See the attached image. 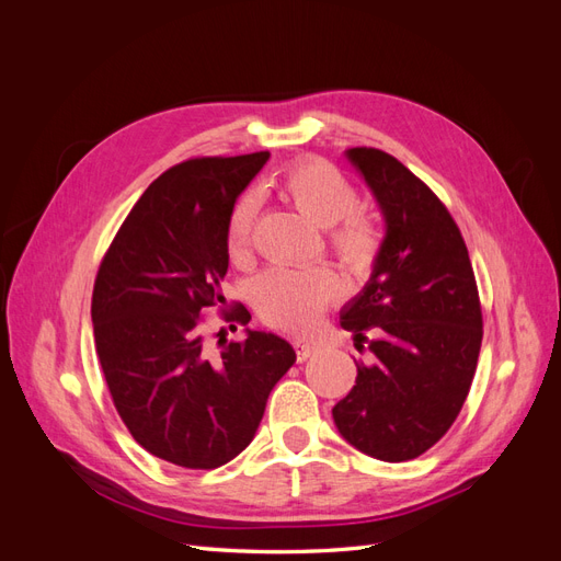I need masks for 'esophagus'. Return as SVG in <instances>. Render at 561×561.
I'll use <instances>...</instances> for the list:
<instances>
[{"label":"esophagus","instance_id":"34e87169","mask_svg":"<svg viewBox=\"0 0 561 561\" xmlns=\"http://www.w3.org/2000/svg\"><path fill=\"white\" fill-rule=\"evenodd\" d=\"M316 351H318L316 344H297V360H299V363L309 360L311 355H316Z\"/></svg>","mask_w":561,"mask_h":561}]
</instances>
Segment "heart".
Here are the masks:
<instances>
[{"instance_id": "b5f03b06", "label": "heart", "mask_w": 561, "mask_h": 561, "mask_svg": "<svg viewBox=\"0 0 561 561\" xmlns=\"http://www.w3.org/2000/svg\"><path fill=\"white\" fill-rule=\"evenodd\" d=\"M276 190L295 210L320 229H330L332 252L353 276H367L381 252V236L369 217L355 213L358 190L322 161L297 163L276 180ZM260 203L243 196L227 222V252L233 264H248L252 254V229ZM342 285L325 266L271 268L254 283V307L268 325L287 332H309L320 313L332 304Z\"/></svg>"}]
</instances>
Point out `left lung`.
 <instances>
[{"label":"left lung","mask_w":561,"mask_h":561,"mask_svg":"<svg viewBox=\"0 0 561 561\" xmlns=\"http://www.w3.org/2000/svg\"><path fill=\"white\" fill-rule=\"evenodd\" d=\"M346 159L375 194L386 236L363 293L342 309L355 346L367 330L377 336L332 419L355 449L400 463L431 449L461 412L482 346L480 295L443 201L381 149L353 147Z\"/></svg>","instance_id":"1"}]
</instances>
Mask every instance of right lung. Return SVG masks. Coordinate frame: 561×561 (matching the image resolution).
Returning a JSON list of instances; mask_svg holds the SVG:
<instances>
[{"label": "right lung", "instance_id": "add662e5", "mask_svg": "<svg viewBox=\"0 0 561 561\" xmlns=\"http://www.w3.org/2000/svg\"><path fill=\"white\" fill-rule=\"evenodd\" d=\"M266 161L257 151L173 165L147 186L98 268L93 336L116 412L135 443L180 468L239 456L297 360L274 332L245 330L217 355L203 336V311L225 304L229 215ZM225 318L248 325L250 313L236 304Z\"/></svg>", "mask_w": 561, "mask_h": 561}]
</instances>
